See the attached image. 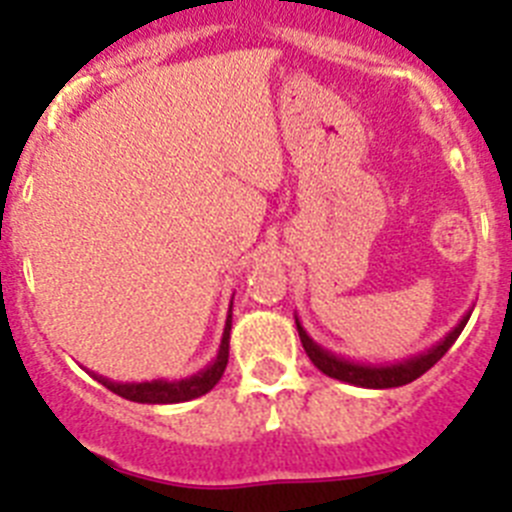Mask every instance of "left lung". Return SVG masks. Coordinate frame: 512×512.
Returning a JSON list of instances; mask_svg holds the SVG:
<instances>
[{
  "instance_id": "obj_1",
  "label": "left lung",
  "mask_w": 512,
  "mask_h": 512,
  "mask_svg": "<svg viewBox=\"0 0 512 512\" xmlns=\"http://www.w3.org/2000/svg\"><path fill=\"white\" fill-rule=\"evenodd\" d=\"M469 315H472V312H467V315L459 320V325L451 330L449 336L443 338V341H438L436 346H431L428 351H423V354L410 356V359L395 361V364H359V361H351V359H343V356L330 354L328 348L318 346V343L307 336V330L302 328L300 320L295 318V323H297V333H300L305 354L310 356V361L318 366L320 372L328 374V377L333 379H341V382L346 384L366 387V390H390V387H402V384H410L413 379L423 377V374L436 364V361H441V356L454 346V341L459 338L461 330H464Z\"/></svg>"
}]
</instances>
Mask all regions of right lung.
Here are the masks:
<instances>
[{
	"instance_id": "right-lung-1",
	"label": "right lung",
	"mask_w": 512,
	"mask_h": 512,
	"mask_svg": "<svg viewBox=\"0 0 512 512\" xmlns=\"http://www.w3.org/2000/svg\"><path fill=\"white\" fill-rule=\"evenodd\" d=\"M230 325H233V300H230V310L228 318H225L223 338H220L217 356L202 372L192 374L187 379H176V382H166V379H153V382H112V379L99 377V374H92V377L97 382H102L110 392H115V395L133 402H146V405H174V402H187L194 400V397H202L220 382L225 366H228Z\"/></svg>"
}]
</instances>
